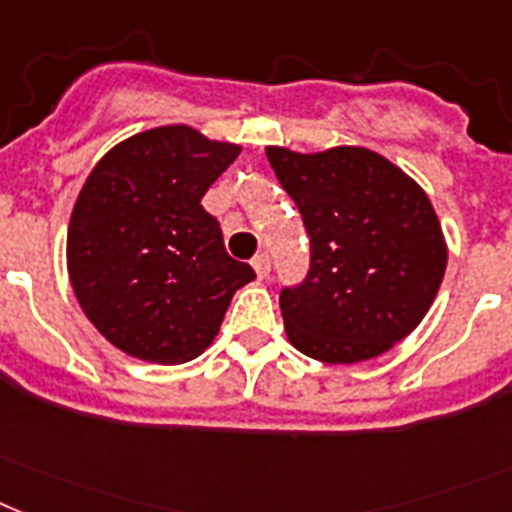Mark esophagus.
Wrapping results in <instances>:
<instances>
[{
    "mask_svg": "<svg viewBox=\"0 0 512 512\" xmlns=\"http://www.w3.org/2000/svg\"><path fill=\"white\" fill-rule=\"evenodd\" d=\"M252 268H255V273H257V278H260V281H265V278L270 276V257L265 255H257L255 260H252Z\"/></svg>",
    "mask_w": 512,
    "mask_h": 512,
    "instance_id": "obj_1",
    "label": "esophagus"
}]
</instances>
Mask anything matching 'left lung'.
I'll list each match as a JSON object with an SVG mask.
<instances>
[{"label": "left lung", "instance_id": "left-lung-1", "mask_svg": "<svg viewBox=\"0 0 512 512\" xmlns=\"http://www.w3.org/2000/svg\"><path fill=\"white\" fill-rule=\"evenodd\" d=\"M265 156L312 244L307 281L281 291L289 343L325 364L390 351L424 320L448 265L427 192L359 145L320 153L270 145Z\"/></svg>", "mask_w": 512, "mask_h": 512}]
</instances>
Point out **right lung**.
I'll list each match as a JSON object with an SVG mask.
<instances>
[{"label": "right lung", "instance_id": "obj_1", "mask_svg": "<svg viewBox=\"0 0 512 512\" xmlns=\"http://www.w3.org/2000/svg\"><path fill=\"white\" fill-rule=\"evenodd\" d=\"M239 153L190 124H166L93 166L70 216L67 273L111 346L143 362H190L218 336L236 289L255 281L200 205Z\"/></svg>", "mask_w": 512, "mask_h": 512}]
</instances>
